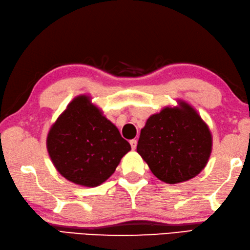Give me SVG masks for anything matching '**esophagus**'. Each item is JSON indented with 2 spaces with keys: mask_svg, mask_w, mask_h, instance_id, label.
I'll return each instance as SVG.
<instances>
[{
  "mask_svg": "<svg viewBox=\"0 0 250 250\" xmlns=\"http://www.w3.org/2000/svg\"><path fill=\"white\" fill-rule=\"evenodd\" d=\"M129 144H130L131 149H133V150H135L136 147H137V140H136V139H131V140L129 141Z\"/></svg>",
  "mask_w": 250,
  "mask_h": 250,
  "instance_id": "obj_1",
  "label": "esophagus"
}]
</instances>
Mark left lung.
<instances>
[{"instance_id": "left-lung-1", "label": "left lung", "mask_w": 250, "mask_h": 250, "mask_svg": "<svg viewBox=\"0 0 250 250\" xmlns=\"http://www.w3.org/2000/svg\"><path fill=\"white\" fill-rule=\"evenodd\" d=\"M212 151V135L187 102L151 115L140 131L137 152L153 175L167 184L186 182L205 168Z\"/></svg>"}]
</instances>
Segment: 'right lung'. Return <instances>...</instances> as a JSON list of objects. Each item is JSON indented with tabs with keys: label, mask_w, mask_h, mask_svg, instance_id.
I'll list each match as a JSON object with an SVG mask.
<instances>
[{
	"label": "right lung",
	"mask_w": 250,
	"mask_h": 250,
	"mask_svg": "<svg viewBox=\"0 0 250 250\" xmlns=\"http://www.w3.org/2000/svg\"><path fill=\"white\" fill-rule=\"evenodd\" d=\"M46 149L53 166L67 181L97 187L115 172L130 145L91 98L81 95L51 126Z\"/></svg>",
	"instance_id": "right-lung-1"
}]
</instances>
